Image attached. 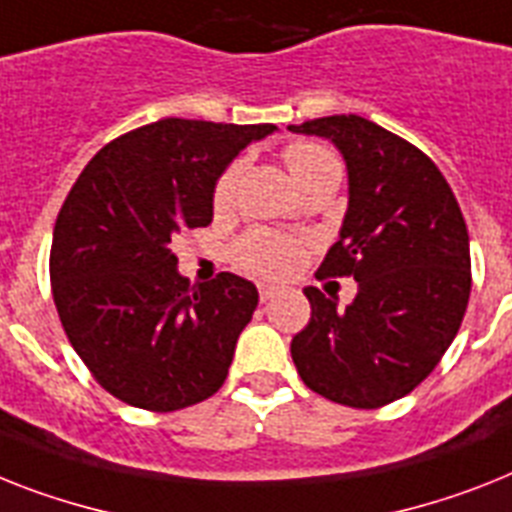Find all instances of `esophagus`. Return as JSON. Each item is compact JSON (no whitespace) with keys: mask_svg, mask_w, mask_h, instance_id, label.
Wrapping results in <instances>:
<instances>
[{"mask_svg":"<svg viewBox=\"0 0 512 512\" xmlns=\"http://www.w3.org/2000/svg\"><path fill=\"white\" fill-rule=\"evenodd\" d=\"M277 295V287L274 285H259V298L261 303H269Z\"/></svg>","mask_w":512,"mask_h":512,"instance_id":"obj_1","label":"esophagus"}]
</instances>
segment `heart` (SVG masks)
Here are the masks:
<instances>
[{"mask_svg":"<svg viewBox=\"0 0 512 512\" xmlns=\"http://www.w3.org/2000/svg\"><path fill=\"white\" fill-rule=\"evenodd\" d=\"M282 156H285L287 170H290V175H293L298 185L308 183L311 177L324 175V172H340V159L335 156V151H329L327 146L316 141H293L290 146H285ZM243 167H246V162L235 159L217 177L214 193H211V201H214L217 209L232 206L235 193H238L240 177H243ZM298 256H301L298 240L272 230H251L246 235H240L235 240V246H232L235 266L243 269V272L259 274V277L287 274L295 266Z\"/></svg>","mask_w":512,"mask_h":512,"instance_id":"b5f03b06","label":"heart"}]
</instances>
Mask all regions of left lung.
<instances>
[{
    "label": "left lung",
    "instance_id": "1",
    "mask_svg": "<svg viewBox=\"0 0 512 512\" xmlns=\"http://www.w3.org/2000/svg\"><path fill=\"white\" fill-rule=\"evenodd\" d=\"M290 130L345 156L348 214L316 277L358 282L345 308L303 290L311 319L290 342L295 369L332 403L382 408L416 390L458 335L471 295L466 219L437 164L377 122L332 114Z\"/></svg>",
    "mask_w": 512,
    "mask_h": 512
}]
</instances>
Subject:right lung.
I'll use <instances>...</instances> for the list:
<instances>
[{"label": "right lung", "mask_w": 512, "mask_h": 512, "mask_svg": "<svg viewBox=\"0 0 512 512\" xmlns=\"http://www.w3.org/2000/svg\"><path fill=\"white\" fill-rule=\"evenodd\" d=\"M274 125L151 122L86 164L54 222L49 277L59 322L96 382L122 403L170 413L225 384L259 293L238 274H177V232L211 222L227 164Z\"/></svg>", "instance_id": "right-lung-1"}]
</instances>
